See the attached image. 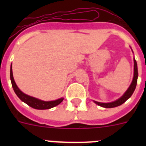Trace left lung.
Segmentation results:
<instances>
[{
  "mask_svg": "<svg viewBox=\"0 0 146 146\" xmlns=\"http://www.w3.org/2000/svg\"><path fill=\"white\" fill-rule=\"evenodd\" d=\"M137 77H138V71H137V62L135 60V58H134V76H133V80H132V82L130 84L129 87L128 88V89L126 90V92L123 94V96L120 97L119 99H118L117 100L114 102H108V103H102V102H99L94 101V103H96V104L99 105V106L102 107V108H115V107H118L121 105L122 104L125 102L128 99H129L131 97V96L132 95V94L134 93L135 90V88L137 86Z\"/></svg>",
  "mask_w": 146,
  "mask_h": 146,
  "instance_id": "left-lung-1",
  "label": "left lung"
}]
</instances>
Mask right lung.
<instances>
[{"instance_id": "1", "label": "right lung", "mask_w": 146, "mask_h": 146, "mask_svg": "<svg viewBox=\"0 0 146 146\" xmlns=\"http://www.w3.org/2000/svg\"><path fill=\"white\" fill-rule=\"evenodd\" d=\"M10 79H11V86H12L13 89L15 91V94H17V96L20 98V100L25 102L30 107L34 108V109L37 110H47L52 108L58 105L60 103H61L64 100V98H60L58 99L54 100V101H43L41 99H38L37 98L33 97V96H28L27 94H24L23 91L20 90V88L17 87L16 82H15V80H14V77H13V72H12V64L11 65V68H10Z\"/></svg>"}]
</instances>
